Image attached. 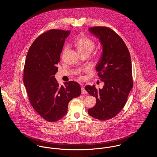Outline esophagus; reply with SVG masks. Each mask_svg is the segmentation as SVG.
<instances>
[{
	"mask_svg": "<svg viewBox=\"0 0 157 157\" xmlns=\"http://www.w3.org/2000/svg\"><path fill=\"white\" fill-rule=\"evenodd\" d=\"M81 93H82V94H83V95L87 94V91L85 90V89L83 87H82V88H81Z\"/></svg>",
	"mask_w": 157,
	"mask_h": 157,
	"instance_id": "34e87169",
	"label": "esophagus"
}]
</instances>
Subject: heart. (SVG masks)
<instances>
[{"label":"heart","mask_w":157,"mask_h":157,"mask_svg":"<svg viewBox=\"0 0 157 157\" xmlns=\"http://www.w3.org/2000/svg\"><path fill=\"white\" fill-rule=\"evenodd\" d=\"M74 45L78 53H90L95 46L93 40L83 35H80L75 39Z\"/></svg>","instance_id":"heart-1"}]
</instances>
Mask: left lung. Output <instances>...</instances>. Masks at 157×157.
Masks as SVG:
<instances>
[{
  "label": "left lung",
  "instance_id": "left-lung-1",
  "mask_svg": "<svg viewBox=\"0 0 157 157\" xmlns=\"http://www.w3.org/2000/svg\"><path fill=\"white\" fill-rule=\"evenodd\" d=\"M89 31L97 37L102 52L96 65L102 89L87 85L85 90L96 98V105L88 109L90 116L105 121L115 117L123 109L133 86L130 53L124 40L107 27L95 26Z\"/></svg>",
  "mask_w": 157,
  "mask_h": 157
}]
</instances>
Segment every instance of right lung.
Instances as JSON below:
<instances>
[{
	"label": "right lung",
	"mask_w": 157,
	"mask_h": 157,
	"mask_svg": "<svg viewBox=\"0 0 157 157\" xmlns=\"http://www.w3.org/2000/svg\"><path fill=\"white\" fill-rule=\"evenodd\" d=\"M70 31L48 30L33 42L24 67L23 82L34 109L45 120L55 122L67 112L68 103L81 94L79 84L64 82L59 86L55 75L58 71L65 39Z\"/></svg>",
	"instance_id": "1"
}]
</instances>
